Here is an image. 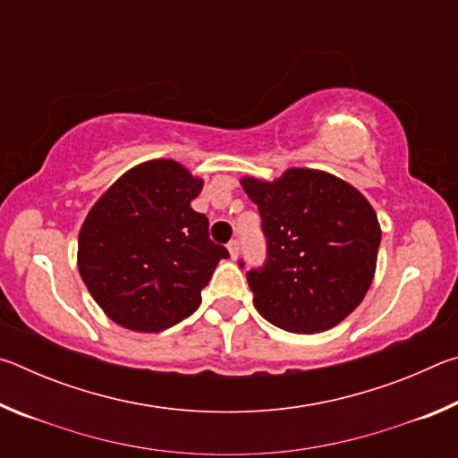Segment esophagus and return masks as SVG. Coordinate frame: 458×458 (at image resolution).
I'll return each instance as SVG.
<instances>
[{
	"label": "esophagus",
	"instance_id": "obj_1",
	"mask_svg": "<svg viewBox=\"0 0 458 458\" xmlns=\"http://www.w3.org/2000/svg\"><path fill=\"white\" fill-rule=\"evenodd\" d=\"M228 252H230V259L236 260L238 259V252H240V244L238 240H232V242L228 244Z\"/></svg>",
	"mask_w": 458,
	"mask_h": 458
}]
</instances>
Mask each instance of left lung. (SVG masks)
<instances>
[{
    "label": "left lung",
    "mask_w": 458,
    "mask_h": 458,
    "mask_svg": "<svg viewBox=\"0 0 458 458\" xmlns=\"http://www.w3.org/2000/svg\"><path fill=\"white\" fill-rule=\"evenodd\" d=\"M240 183L267 236L265 267L246 275L257 311L291 333L335 327L374 281L382 240L376 210L352 183L319 169Z\"/></svg>",
    "instance_id": "8db88e82"
}]
</instances>
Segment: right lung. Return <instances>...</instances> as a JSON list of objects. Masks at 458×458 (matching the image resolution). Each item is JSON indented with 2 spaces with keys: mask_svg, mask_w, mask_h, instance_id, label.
Returning <instances> with one entry per match:
<instances>
[{
  "mask_svg": "<svg viewBox=\"0 0 458 458\" xmlns=\"http://www.w3.org/2000/svg\"><path fill=\"white\" fill-rule=\"evenodd\" d=\"M204 180L174 159L123 174L84 218L79 273L92 299L121 327L157 333L190 317L228 250L208 236L191 208Z\"/></svg>",
  "mask_w": 458,
  "mask_h": 458,
  "instance_id": "obj_1",
  "label": "right lung"
}]
</instances>
